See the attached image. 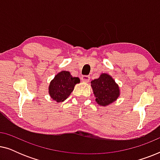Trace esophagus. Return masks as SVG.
Wrapping results in <instances>:
<instances>
[{
    "label": "esophagus",
    "instance_id": "obj_1",
    "mask_svg": "<svg viewBox=\"0 0 160 160\" xmlns=\"http://www.w3.org/2000/svg\"><path fill=\"white\" fill-rule=\"evenodd\" d=\"M81 79L83 82H89V80H90V77L89 76H82Z\"/></svg>",
    "mask_w": 160,
    "mask_h": 160
}]
</instances>
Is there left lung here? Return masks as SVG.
Listing matches in <instances>:
<instances>
[{
    "label": "left lung",
    "instance_id": "obj_1",
    "mask_svg": "<svg viewBox=\"0 0 160 160\" xmlns=\"http://www.w3.org/2000/svg\"><path fill=\"white\" fill-rule=\"evenodd\" d=\"M96 102L102 106L112 103L120 95L119 87L113 78L107 73H102L97 79L91 82Z\"/></svg>",
    "mask_w": 160,
    "mask_h": 160
}]
</instances>
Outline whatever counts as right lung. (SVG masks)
<instances>
[{
	"instance_id": "add662e5",
	"label": "right lung",
	"mask_w": 160,
	"mask_h": 160,
	"mask_svg": "<svg viewBox=\"0 0 160 160\" xmlns=\"http://www.w3.org/2000/svg\"><path fill=\"white\" fill-rule=\"evenodd\" d=\"M79 82V78L73 77L70 72L61 71L50 82L49 86L50 97L56 102H63L71 95L75 85Z\"/></svg>"
}]
</instances>
